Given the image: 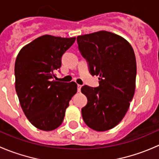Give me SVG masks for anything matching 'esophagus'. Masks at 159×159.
<instances>
[{
  "mask_svg": "<svg viewBox=\"0 0 159 159\" xmlns=\"http://www.w3.org/2000/svg\"><path fill=\"white\" fill-rule=\"evenodd\" d=\"M81 87H82L81 85H77V91L78 92H80V90H81Z\"/></svg>",
  "mask_w": 159,
  "mask_h": 159,
  "instance_id": "esophagus-1",
  "label": "esophagus"
}]
</instances>
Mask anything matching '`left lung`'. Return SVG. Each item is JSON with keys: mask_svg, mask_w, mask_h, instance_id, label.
Returning <instances> with one entry per match:
<instances>
[{"mask_svg": "<svg viewBox=\"0 0 159 159\" xmlns=\"http://www.w3.org/2000/svg\"><path fill=\"white\" fill-rule=\"evenodd\" d=\"M76 40L90 73L99 76L98 87L81 88L87 97L81 110L83 121L93 130L107 131L122 121L134 96L135 53L125 39L108 31L78 36Z\"/></svg>", "mask_w": 159, "mask_h": 159, "instance_id": "obj_1", "label": "left lung"}]
</instances>
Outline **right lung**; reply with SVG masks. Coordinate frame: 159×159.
Masks as SVG:
<instances>
[{
	"mask_svg": "<svg viewBox=\"0 0 159 159\" xmlns=\"http://www.w3.org/2000/svg\"><path fill=\"white\" fill-rule=\"evenodd\" d=\"M76 37L43 35L24 46L15 61V89L21 108L33 125L52 131L63 122L69 102L77 92L74 82L53 80L63 53Z\"/></svg>",
	"mask_w": 159,
	"mask_h": 159,
	"instance_id": "obj_1",
	"label": "right lung"
}]
</instances>
